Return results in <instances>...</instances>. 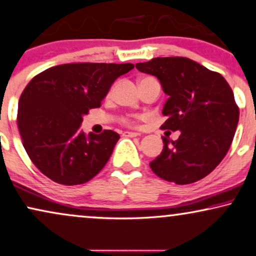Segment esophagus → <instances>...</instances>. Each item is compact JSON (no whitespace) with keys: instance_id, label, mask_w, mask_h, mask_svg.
Masks as SVG:
<instances>
[{"instance_id":"1","label":"esophagus","mask_w":256,"mask_h":256,"mask_svg":"<svg viewBox=\"0 0 256 256\" xmlns=\"http://www.w3.org/2000/svg\"><path fill=\"white\" fill-rule=\"evenodd\" d=\"M124 138H135V136H138V132H124Z\"/></svg>"}]
</instances>
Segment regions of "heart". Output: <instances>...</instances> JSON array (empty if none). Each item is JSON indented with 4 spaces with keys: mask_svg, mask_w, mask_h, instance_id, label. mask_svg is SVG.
Listing matches in <instances>:
<instances>
[{
    "mask_svg": "<svg viewBox=\"0 0 256 256\" xmlns=\"http://www.w3.org/2000/svg\"><path fill=\"white\" fill-rule=\"evenodd\" d=\"M144 80H154V78H142L141 81H144ZM122 124H127V126H132V124H134V121H132V118H129V116H126V118H122Z\"/></svg>",
    "mask_w": 256,
    "mask_h": 256,
    "instance_id": "1",
    "label": "heart"
}]
</instances>
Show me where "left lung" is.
<instances>
[{
	"mask_svg": "<svg viewBox=\"0 0 256 256\" xmlns=\"http://www.w3.org/2000/svg\"><path fill=\"white\" fill-rule=\"evenodd\" d=\"M138 70L156 76L169 98L162 129L180 130L176 141L162 136L164 150L149 166L176 184L196 182L216 168L233 141L238 107L224 76L187 58H155Z\"/></svg>",
	"mask_w": 256,
	"mask_h": 256,
	"instance_id": "left-lung-1",
	"label": "left lung"
}]
</instances>
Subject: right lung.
Masks as SVG:
<instances>
[{
	"label": "right lung",
	"instance_id": "1",
	"mask_svg": "<svg viewBox=\"0 0 256 256\" xmlns=\"http://www.w3.org/2000/svg\"><path fill=\"white\" fill-rule=\"evenodd\" d=\"M132 63H67L46 69L26 84L18 109L23 147L40 172L54 182L82 184L98 175L120 135L80 130L84 115L98 108Z\"/></svg>",
	"mask_w": 256,
	"mask_h": 256
}]
</instances>
